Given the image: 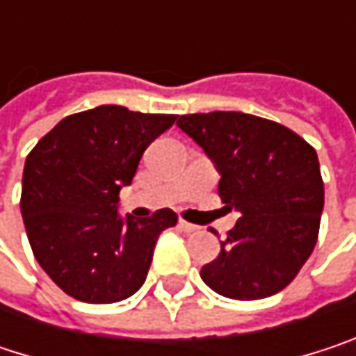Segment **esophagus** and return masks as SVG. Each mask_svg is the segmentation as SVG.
Wrapping results in <instances>:
<instances>
[{
  "label": "esophagus",
  "instance_id": "obj_1",
  "mask_svg": "<svg viewBox=\"0 0 356 356\" xmlns=\"http://www.w3.org/2000/svg\"><path fill=\"white\" fill-rule=\"evenodd\" d=\"M179 229L185 231V233H195V231H200L197 225H191V222H187V220H179Z\"/></svg>",
  "mask_w": 356,
  "mask_h": 356
}]
</instances>
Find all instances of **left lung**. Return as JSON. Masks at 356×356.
Here are the masks:
<instances>
[{
	"label": "left lung",
	"instance_id": "left-lung-1",
	"mask_svg": "<svg viewBox=\"0 0 356 356\" xmlns=\"http://www.w3.org/2000/svg\"><path fill=\"white\" fill-rule=\"evenodd\" d=\"M177 125L214 163L225 208L239 212L218 257L202 266V280L237 301L276 295L318 241L323 181L316 150L289 127L237 111L181 115Z\"/></svg>",
	"mask_w": 356,
	"mask_h": 356
}]
</instances>
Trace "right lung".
Returning <instances> with one entry per match:
<instances>
[{"label": "right lung", "instance_id": "right-lung-1", "mask_svg": "<svg viewBox=\"0 0 356 356\" xmlns=\"http://www.w3.org/2000/svg\"><path fill=\"white\" fill-rule=\"evenodd\" d=\"M175 119L103 105L61 119L26 156V235L40 268L70 297L117 303L144 284L156 239L177 214L163 208L148 218L121 216L119 191Z\"/></svg>", "mask_w": 356, "mask_h": 356}]
</instances>
